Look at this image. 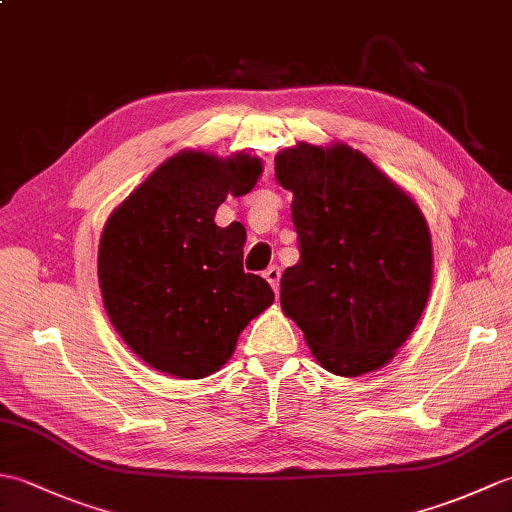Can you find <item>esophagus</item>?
<instances>
[{
  "label": "esophagus",
  "mask_w": 512,
  "mask_h": 512,
  "mask_svg": "<svg viewBox=\"0 0 512 512\" xmlns=\"http://www.w3.org/2000/svg\"><path fill=\"white\" fill-rule=\"evenodd\" d=\"M264 277H266L268 284L273 286V290H275V292H279V281H281V270H279V266H270V268H266Z\"/></svg>",
  "instance_id": "34e87169"
}]
</instances>
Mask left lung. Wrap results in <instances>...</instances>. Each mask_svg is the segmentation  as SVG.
I'll list each match as a JSON object with an SVG mask.
<instances>
[{"mask_svg": "<svg viewBox=\"0 0 512 512\" xmlns=\"http://www.w3.org/2000/svg\"><path fill=\"white\" fill-rule=\"evenodd\" d=\"M299 262L281 277V310L336 376L387 365L427 306L431 233L418 204L361 151L336 143L281 149Z\"/></svg>", "mask_w": 512, "mask_h": 512, "instance_id": "obj_1", "label": "left lung"}]
</instances>
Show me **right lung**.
<instances>
[{
  "label": "right lung",
  "mask_w": 512,
  "mask_h": 512,
  "mask_svg": "<svg viewBox=\"0 0 512 512\" xmlns=\"http://www.w3.org/2000/svg\"><path fill=\"white\" fill-rule=\"evenodd\" d=\"M259 176L262 160L244 151H180L107 220L99 246L105 312L158 372L215 374L250 319L275 301L266 279L244 273V226L213 220L226 195H246Z\"/></svg>",
  "instance_id": "right-lung-1"
}]
</instances>
